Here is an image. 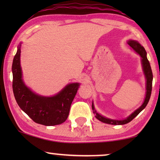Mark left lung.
I'll use <instances>...</instances> for the list:
<instances>
[{
	"instance_id": "obj_1",
	"label": "left lung",
	"mask_w": 160,
	"mask_h": 160,
	"mask_svg": "<svg viewBox=\"0 0 160 160\" xmlns=\"http://www.w3.org/2000/svg\"><path fill=\"white\" fill-rule=\"evenodd\" d=\"M128 44L138 54H139L141 58V65L142 68H143V71L145 76L146 78V96L144 98V101L143 104L139 107L138 108H137L136 110L131 113V114L126 118L124 119L121 120H117V119H112L107 118L104 116L100 114L97 111L95 110V106L92 102V108L93 113L95 114L96 119H98L99 121L103 122L106 124H113V125H122V124H128L129 122L132 121L136 116L138 115V113L143 110L145 108V107L147 106L148 101H149L151 94H152V81H153V74L152 71V68H151L150 63L148 62L147 57H146V53L145 49L140 43L138 41H135V40H129L128 41Z\"/></svg>"
}]
</instances>
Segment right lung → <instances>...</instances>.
Wrapping results in <instances>:
<instances>
[{"instance_id":"right-lung-1","label":"right lung","mask_w":160,"mask_h":160,"mask_svg":"<svg viewBox=\"0 0 160 160\" xmlns=\"http://www.w3.org/2000/svg\"><path fill=\"white\" fill-rule=\"evenodd\" d=\"M21 45L17 47L12 63L13 92L18 106L36 123L54 126L65 122L70 108L75 98L79 83L67 84L53 96H42L32 92L26 86L22 78L20 65Z\"/></svg>"}]
</instances>
